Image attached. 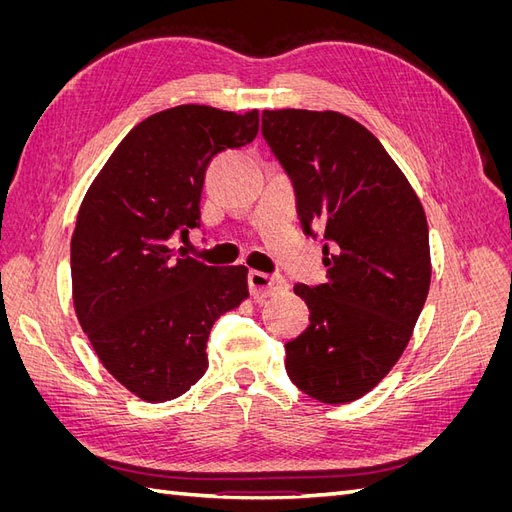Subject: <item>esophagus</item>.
<instances>
[{"label":"esophagus","mask_w":512,"mask_h":512,"mask_svg":"<svg viewBox=\"0 0 512 512\" xmlns=\"http://www.w3.org/2000/svg\"><path fill=\"white\" fill-rule=\"evenodd\" d=\"M247 284H250V292L254 299H269L273 294L288 288L284 277L267 275L262 271H250V275H247Z\"/></svg>","instance_id":"obj_1"}]
</instances>
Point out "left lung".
<instances>
[{
  "mask_svg": "<svg viewBox=\"0 0 512 512\" xmlns=\"http://www.w3.org/2000/svg\"><path fill=\"white\" fill-rule=\"evenodd\" d=\"M262 136L297 192L305 235L324 230L327 282L294 286L307 329L286 344L294 386L322 404L367 395L404 354L431 282L421 200L382 143L335 111H262Z\"/></svg>",
  "mask_w": 512,
  "mask_h": 512,
  "instance_id": "obj_1",
  "label": "left lung"
}]
</instances>
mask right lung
Listing matches in <instances>:
<instances>
[{
	"label": "right lung",
	"mask_w": 512,
	"mask_h": 512,
	"mask_svg": "<svg viewBox=\"0 0 512 512\" xmlns=\"http://www.w3.org/2000/svg\"><path fill=\"white\" fill-rule=\"evenodd\" d=\"M258 111L181 104L134 126L83 198L70 243L72 303L100 363L149 404L207 371L213 322L247 297V269L170 247L200 222L209 162L252 143Z\"/></svg>",
	"instance_id": "add662e5"
}]
</instances>
